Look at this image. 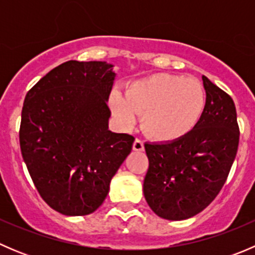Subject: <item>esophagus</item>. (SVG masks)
Listing matches in <instances>:
<instances>
[{"mask_svg": "<svg viewBox=\"0 0 255 255\" xmlns=\"http://www.w3.org/2000/svg\"><path fill=\"white\" fill-rule=\"evenodd\" d=\"M133 149H134V150H137V151H143L144 150V143H143V140H140V139H135L134 140V143H133Z\"/></svg>", "mask_w": 255, "mask_h": 255, "instance_id": "esophagus-1", "label": "esophagus"}]
</instances>
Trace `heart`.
<instances>
[{
	"instance_id": "heart-1",
	"label": "heart",
	"mask_w": 255,
	"mask_h": 255,
	"mask_svg": "<svg viewBox=\"0 0 255 255\" xmlns=\"http://www.w3.org/2000/svg\"><path fill=\"white\" fill-rule=\"evenodd\" d=\"M206 95L194 79L156 74L137 80L127 96L113 92V115L126 127L142 116L144 132L158 142H175L195 129L204 115Z\"/></svg>"
}]
</instances>
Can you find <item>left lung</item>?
<instances>
[{
  "label": "left lung",
  "instance_id": "left-lung-1",
  "mask_svg": "<svg viewBox=\"0 0 255 255\" xmlns=\"http://www.w3.org/2000/svg\"><path fill=\"white\" fill-rule=\"evenodd\" d=\"M202 81L206 106L195 129L175 142L144 144L149 160L144 197L165 220H186L205 210L225 185L237 154L235 102L206 76Z\"/></svg>",
  "mask_w": 255,
  "mask_h": 255
}]
</instances>
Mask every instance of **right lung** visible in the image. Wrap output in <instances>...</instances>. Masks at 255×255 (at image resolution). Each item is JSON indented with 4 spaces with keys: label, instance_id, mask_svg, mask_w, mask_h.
Returning <instances> with one entry per match:
<instances>
[{
    "label": "right lung",
    "instance_id": "right-lung-1",
    "mask_svg": "<svg viewBox=\"0 0 255 255\" xmlns=\"http://www.w3.org/2000/svg\"><path fill=\"white\" fill-rule=\"evenodd\" d=\"M115 73L106 61L69 60L25 95L23 160L42 199L66 216L90 215L132 150L134 137L109 130Z\"/></svg>",
    "mask_w": 255,
    "mask_h": 255
}]
</instances>
